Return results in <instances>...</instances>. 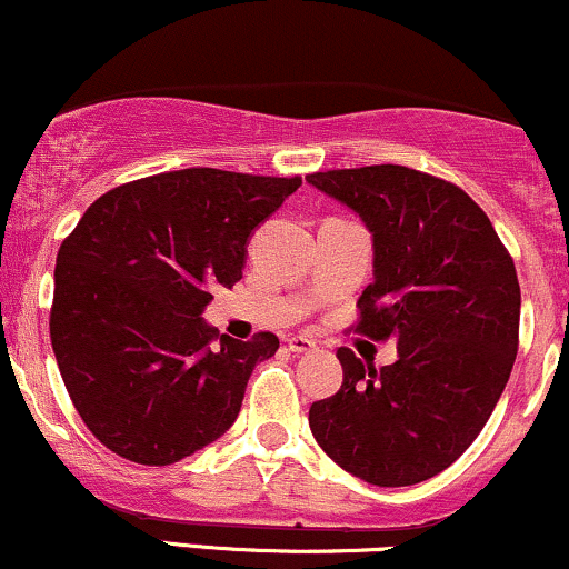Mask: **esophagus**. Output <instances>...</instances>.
Here are the masks:
<instances>
[{
    "mask_svg": "<svg viewBox=\"0 0 569 569\" xmlns=\"http://www.w3.org/2000/svg\"><path fill=\"white\" fill-rule=\"evenodd\" d=\"M289 350L297 352V356H302V352H312L316 350V342L307 337H291L289 339Z\"/></svg>",
    "mask_w": 569,
    "mask_h": 569,
    "instance_id": "esophagus-1",
    "label": "esophagus"
}]
</instances>
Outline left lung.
<instances>
[{
    "mask_svg": "<svg viewBox=\"0 0 569 569\" xmlns=\"http://www.w3.org/2000/svg\"><path fill=\"white\" fill-rule=\"evenodd\" d=\"M371 232L375 280L356 331L396 339L375 369L342 348V388L310 407L318 447L377 487L441 473L487 426L511 377L521 293L492 221L460 187L403 166L310 173Z\"/></svg>",
    "mask_w": 569,
    "mask_h": 569,
    "instance_id": "left-lung-1",
    "label": "left lung"
}]
</instances>
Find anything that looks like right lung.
<instances>
[{"mask_svg": "<svg viewBox=\"0 0 569 569\" xmlns=\"http://www.w3.org/2000/svg\"><path fill=\"white\" fill-rule=\"evenodd\" d=\"M302 179L217 168L149 176L101 194L56 259L50 339L71 401L114 455L171 466L238 420L278 337L217 335L213 289L243 278L248 240Z\"/></svg>", "mask_w": 569, "mask_h": 569, "instance_id": "obj_1", "label": "right lung"}]
</instances>
